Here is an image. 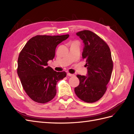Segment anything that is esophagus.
I'll return each instance as SVG.
<instances>
[{"instance_id": "obj_1", "label": "esophagus", "mask_w": 134, "mask_h": 134, "mask_svg": "<svg viewBox=\"0 0 134 134\" xmlns=\"http://www.w3.org/2000/svg\"><path fill=\"white\" fill-rule=\"evenodd\" d=\"M67 76H70V77H72V76H75L74 74H70V73H68L67 74Z\"/></svg>"}]
</instances>
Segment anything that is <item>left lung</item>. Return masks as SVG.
Wrapping results in <instances>:
<instances>
[{
  "label": "left lung",
  "mask_w": 134,
  "mask_h": 134,
  "mask_svg": "<svg viewBox=\"0 0 134 134\" xmlns=\"http://www.w3.org/2000/svg\"><path fill=\"white\" fill-rule=\"evenodd\" d=\"M76 35L84 44L82 56L86 60L87 76L77 75L80 83L75 92L81 100L94 103L104 95L111 77L113 67L111 52L107 44L92 31L83 30Z\"/></svg>",
  "instance_id": "left-lung-1"
}]
</instances>
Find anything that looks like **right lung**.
<instances>
[{
    "label": "right lung",
    "mask_w": 134,
    "mask_h": 134,
    "mask_svg": "<svg viewBox=\"0 0 134 134\" xmlns=\"http://www.w3.org/2000/svg\"><path fill=\"white\" fill-rule=\"evenodd\" d=\"M69 35H36L31 38L20 53L17 74L28 96L39 103L49 102L57 93L56 85L66 72H56L48 66L54 58L57 46Z\"/></svg>",
    "instance_id": "1"
}]
</instances>
